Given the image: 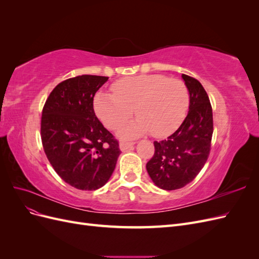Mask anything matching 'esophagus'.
I'll return each mask as SVG.
<instances>
[{"instance_id":"esophagus-1","label":"esophagus","mask_w":259,"mask_h":259,"mask_svg":"<svg viewBox=\"0 0 259 259\" xmlns=\"http://www.w3.org/2000/svg\"><path fill=\"white\" fill-rule=\"evenodd\" d=\"M135 143H128V142H121L120 143V149L122 151H126L127 149H131L133 146H134Z\"/></svg>"}]
</instances>
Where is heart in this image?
Returning <instances> with one entry per match:
<instances>
[{
    "instance_id": "heart-1",
    "label": "heart",
    "mask_w": 259,
    "mask_h": 259,
    "mask_svg": "<svg viewBox=\"0 0 259 259\" xmlns=\"http://www.w3.org/2000/svg\"><path fill=\"white\" fill-rule=\"evenodd\" d=\"M112 93L98 92L94 98L96 115L109 130H115L134 113L138 119L119 131L123 138L149 133L166 137L183 123L189 92L186 84L162 74H142L124 77L111 86Z\"/></svg>"
}]
</instances>
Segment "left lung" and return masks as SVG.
Segmentation results:
<instances>
[{
    "label": "left lung",
    "instance_id": "left-lung-1",
    "mask_svg": "<svg viewBox=\"0 0 259 259\" xmlns=\"http://www.w3.org/2000/svg\"><path fill=\"white\" fill-rule=\"evenodd\" d=\"M189 92V111L179 128L161 142H154V154L147 163V171L155 186L176 190L197 177L210 151L213 111L202 84L182 74Z\"/></svg>",
    "mask_w": 259,
    "mask_h": 259
}]
</instances>
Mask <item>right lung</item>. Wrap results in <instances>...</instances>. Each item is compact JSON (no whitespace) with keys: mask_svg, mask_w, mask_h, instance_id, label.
<instances>
[{"mask_svg":"<svg viewBox=\"0 0 259 259\" xmlns=\"http://www.w3.org/2000/svg\"><path fill=\"white\" fill-rule=\"evenodd\" d=\"M109 77L83 74L59 83L42 111L41 138L55 171L80 190L106 185L121 153L94 112V96Z\"/></svg>","mask_w":259,"mask_h":259,"instance_id":"add662e5","label":"right lung"}]
</instances>
